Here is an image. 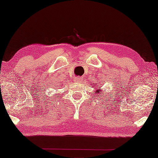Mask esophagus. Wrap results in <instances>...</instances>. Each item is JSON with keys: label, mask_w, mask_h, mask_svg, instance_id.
<instances>
[{"label": "esophagus", "mask_w": 158, "mask_h": 158, "mask_svg": "<svg viewBox=\"0 0 158 158\" xmlns=\"http://www.w3.org/2000/svg\"><path fill=\"white\" fill-rule=\"evenodd\" d=\"M75 81L76 82H80L81 81V77H76L75 78Z\"/></svg>", "instance_id": "obj_1"}]
</instances>
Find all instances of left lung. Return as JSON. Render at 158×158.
I'll return each instance as SVG.
<instances>
[{"label":"left lung","mask_w":158,"mask_h":158,"mask_svg":"<svg viewBox=\"0 0 158 158\" xmlns=\"http://www.w3.org/2000/svg\"><path fill=\"white\" fill-rule=\"evenodd\" d=\"M94 87L96 88V86H94ZM96 92H97V93H98V94H98V96H101V95H100V94H101V91H99V90H97Z\"/></svg>","instance_id":"left-lung-1"}]
</instances>
